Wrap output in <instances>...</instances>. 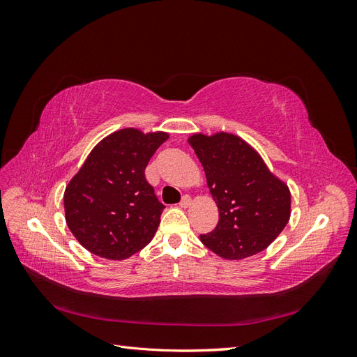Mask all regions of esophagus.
<instances>
[{"label": "esophagus", "mask_w": 357, "mask_h": 357, "mask_svg": "<svg viewBox=\"0 0 357 357\" xmlns=\"http://www.w3.org/2000/svg\"><path fill=\"white\" fill-rule=\"evenodd\" d=\"M190 202H192V199H190V197L189 195H185V197H183L181 198V201H180V207L181 208H186V207H189V205H190Z\"/></svg>", "instance_id": "esophagus-1"}]
</instances>
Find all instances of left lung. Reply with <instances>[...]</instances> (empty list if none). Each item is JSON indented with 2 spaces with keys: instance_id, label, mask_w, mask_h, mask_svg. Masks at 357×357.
<instances>
[{
  "instance_id": "8db88e82",
  "label": "left lung",
  "mask_w": 357,
  "mask_h": 357,
  "mask_svg": "<svg viewBox=\"0 0 357 357\" xmlns=\"http://www.w3.org/2000/svg\"><path fill=\"white\" fill-rule=\"evenodd\" d=\"M188 142L204 167L219 208V223L214 231L201 235L202 244L228 261L265 250L290 218L286 183L268 169L250 144L234 134H193Z\"/></svg>"
}]
</instances>
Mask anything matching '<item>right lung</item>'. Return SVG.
I'll return each mask as SVG.
<instances>
[{
    "label": "right lung",
    "mask_w": 357,
    "mask_h": 357,
    "mask_svg": "<svg viewBox=\"0 0 357 357\" xmlns=\"http://www.w3.org/2000/svg\"><path fill=\"white\" fill-rule=\"evenodd\" d=\"M167 132L125 128L96 144L63 193L66 220L86 250L122 261L142 250L165 208L144 169Z\"/></svg>",
    "instance_id": "right-lung-1"
}]
</instances>
